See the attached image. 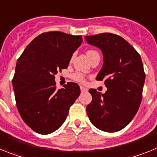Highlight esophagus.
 Listing matches in <instances>:
<instances>
[{
    "instance_id": "1",
    "label": "esophagus",
    "mask_w": 157,
    "mask_h": 157,
    "mask_svg": "<svg viewBox=\"0 0 157 157\" xmlns=\"http://www.w3.org/2000/svg\"><path fill=\"white\" fill-rule=\"evenodd\" d=\"M80 90H81V92L82 93H84V92H87V90L86 88H85V87H83V86H80Z\"/></svg>"
}]
</instances>
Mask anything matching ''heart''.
Wrapping results in <instances>:
<instances>
[{
  "mask_svg": "<svg viewBox=\"0 0 157 157\" xmlns=\"http://www.w3.org/2000/svg\"><path fill=\"white\" fill-rule=\"evenodd\" d=\"M86 54H87V56H88V57L90 58V59L91 58L94 57L95 55L98 54V52L96 50H94V49H89V50H87ZM71 78H72V79L75 80V81L78 82H81V83L85 82L86 81L85 75L79 71L75 72L74 74L71 75Z\"/></svg>",
  "mask_w": 157,
  "mask_h": 157,
  "instance_id": "1",
  "label": "heart"
}]
</instances>
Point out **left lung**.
Returning a JSON list of instances; mask_svg holds the SVG:
<instances>
[{"label":"left lung","instance_id":"1","mask_svg":"<svg viewBox=\"0 0 157 157\" xmlns=\"http://www.w3.org/2000/svg\"><path fill=\"white\" fill-rule=\"evenodd\" d=\"M89 44L104 55L96 79L105 81L108 90L101 94L90 89L92 101L86 107L93 125L105 132H116L130 123L142 99L145 73L139 53L124 38L112 33L86 36Z\"/></svg>","mask_w":157,"mask_h":157}]
</instances>
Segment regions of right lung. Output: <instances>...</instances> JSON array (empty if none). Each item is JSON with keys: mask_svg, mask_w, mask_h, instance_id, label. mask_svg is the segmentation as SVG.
<instances>
[{"mask_svg": "<svg viewBox=\"0 0 157 157\" xmlns=\"http://www.w3.org/2000/svg\"><path fill=\"white\" fill-rule=\"evenodd\" d=\"M82 42L81 35L45 32L36 37L18 59L12 78L16 107L25 123L38 134L57 130L79 96V86L75 82L56 90L55 75L67 68Z\"/></svg>", "mask_w": 157, "mask_h": 157, "instance_id": "add662e5", "label": "right lung"}]
</instances>
